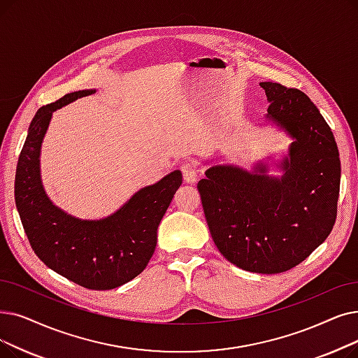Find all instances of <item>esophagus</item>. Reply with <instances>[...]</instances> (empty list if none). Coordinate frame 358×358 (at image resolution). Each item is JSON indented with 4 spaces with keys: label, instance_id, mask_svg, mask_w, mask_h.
Here are the masks:
<instances>
[{
    "label": "esophagus",
    "instance_id": "obj_1",
    "mask_svg": "<svg viewBox=\"0 0 358 358\" xmlns=\"http://www.w3.org/2000/svg\"><path fill=\"white\" fill-rule=\"evenodd\" d=\"M181 173H182V178L187 184H194L199 180V169L193 162H184L181 165Z\"/></svg>",
    "mask_w": 358,
    "mask_h": 358
}]
</instances>
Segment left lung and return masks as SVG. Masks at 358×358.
<instances>
[{"instance_id": "obj_1", "label": "left lung", "mask_w": 358, "mask_h": 358, "mask_svg": "<svg viewBox=\"0 0 358 358\" xmlns=\"http://www.w3.org/2000/svg\"><path fill=\"white\" fill-rule=\"evenodd\" d=\"M269 102L265 121L291 145L275 166L252 171L225 164L206 169L197 184L212 238L244 271L281 273L297 266L328 238L336 220L341 162L334 133L299 89L262 82Z\"/></svg>"}]
</instances>
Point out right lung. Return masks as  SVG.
<instances>
[{"instance_id":"right-lung-1","label":"right lung","mask_w":358,"mask_h":358,"mask_svg":"<svg viewBox=\"0 0 358 358\" xmlns=\"http://www.w3.org/2000/svg\"><path fill=\"white\" fill-rule=\"evenodd\" d=\"M96 89L73 92L39 108L30 122L15 171L14 197L36 256L70 281L89 289H113L143 272L155 252L158 227L182 182L176 169L137 190L101 220H82L55 206L41 177V148L52 114Z\"/></svg>"}]
</instances>
